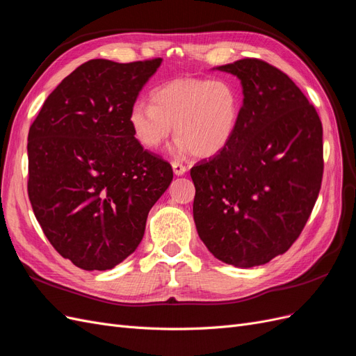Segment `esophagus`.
<instances>
[{
    "instance_id": "obj_1",
    "label": "esophagus",
    "mask_w": 356,
    "mask_h": 356,
    "mask_svg": "<svg viewBox=\"0 0 356 356\" xmlns=\"http://www.w3.org/2000/svg\"><path fill=\"white\" fill-rule=\"evenodd\" d=\"M172 168H174V174L178 175V177H179V175H184V174L187 172V166L179 163V162H177V161L172 162Z\"/></svg>"
}]
</instances>
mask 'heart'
I'll return each mask as SVG.
<instances>
[{"label":"heart","mask_w":356,"mask_h":356,"mask_svg":"<svg viewBox=\"0 0 356 356\" xmlns=\"http://www.w3.org/2000/svg\"><path fill=\"white\" fill-rule=\"evenodd\" d=\"M150 100L134 104L128 122L136 141L152 152L174 127L178 153L216 156L234 137L241 113V90L228 78L170 79L152 90Z\"/></svg>","instance_id":"heart-1"}]
</instances>
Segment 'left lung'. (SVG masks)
Segmentation results:
<instances>
[{
    "instance_id": "left-lung-1",
    "label": "left lung",
    "mask_w": 356,
    "mask_h": 356,
    "mask_svg": "<svg viewBox=\"0 0 356 356\" xmlns=\"http://www.w3.org/2000/svg\"><path fill=\"white\" fill-rule=\"evenodd\" d=\"M243 85L234 137L195 163L193 215L206 248L225 264L252 268L287 252L321 188L323 125L284 72L261 58L220 66Z\"/></svg>"
}]
</instances>
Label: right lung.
Returning <instances> with one entry per match:
<instances>
[{
  "instance_id": "obj_1",
  "label": "right lung",
  "mask_w": 356,
  "mask_h": 356,
  "mask_svg": "<svg viewBox=\"0 0 356 356\" xmlns=\"http://www.w3.org/2000/svg\"><path fill=\"white\" fill-rule=\"evenodd\" d=\"M161 63L90 60L47 97L29 128L35 218L51 246L85 271L112 269L138 248L150 209L174 178L128 122Z\"/></svg>"
}]
</instances>
